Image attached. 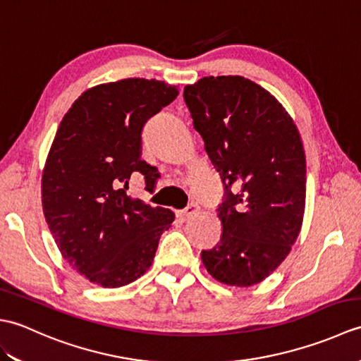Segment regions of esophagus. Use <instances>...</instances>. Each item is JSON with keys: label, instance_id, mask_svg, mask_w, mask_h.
Masks as SVG:
<instances>
[{"label": "esophagus", "instance_id": "esophagus-1", "mask_svg": "<svg viewBox=\"0 0 361 361\" xmlns=\"http://www.w3.org/2000/svg\"><path fill=\"white\" fill-rule=\"evenodd\" d=\"M198 211V206H197V203H194V202H190L185 209H181V211H178V217L181 219V220H186V219H189L190 216H192V214H195Z\"/></svg>", "mask_w": 361, "mask_h": 361}]
</instances>
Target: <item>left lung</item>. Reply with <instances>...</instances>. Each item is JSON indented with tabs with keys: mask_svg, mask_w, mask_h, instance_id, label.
Wrapping results in <instances>:
<instances>
[{
	"mask_svg": "<svg viewBox=\"0 0 361 361\" xmlns=\"http://www.w3.org/2000/svg\"><path fill=\"white\" fill-rule=\"evenodd\" d=\"M183 97L225 190L217 209L224 233L202 260L226 286H255L279 267L301 231V136L283 106L240 75L203 78Z\"/></svg>",
	"mask_w": 361,
	"mask_h": 361,
	"instance_id": "left-lung-1",
	"label": "left lung"
}]
</instances>
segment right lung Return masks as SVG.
<instances>
[{"label":"right lung","mask_w":361,"mask_h":361,"mask_svg":"<svg viewBox=\"0 0 361 361\" xmlns=\"http://www.w3.org/2000/svg\"><path fill=\"white\" fill-rule=\"evenodd\" d=\"M176 96L155 79L102 83L82 93L57 128L42 178L44 219L62 256L97 286L141 278L175 219L127 189L135 172L155 188L158 169L141 159L142 128Z\"/></svg>","instance_id":"right-lung-1"}]
</instances>
